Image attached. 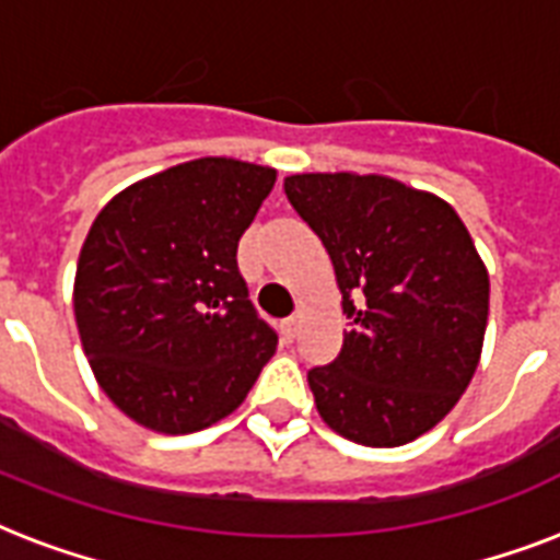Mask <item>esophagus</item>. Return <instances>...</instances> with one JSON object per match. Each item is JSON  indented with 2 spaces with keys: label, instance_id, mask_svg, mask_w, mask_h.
Returning <instances> with one entry per match:
<instances>
[{
  "label": "esophagus",
  "instance_id": "obj_1",
  "mask_svg": "<svg viewBox=\"0 0 560 560\" xmlns=\"http://www.w3.org/2000/svg\"><path fill=\"white\" fill-rule=\"evenodd\" d=\"M279 331H281V337H284V340L293 342V337H296V331H299V323H296V319H284V323L279 325Z\"/></svg>",
  "mask_w": 560,
  "mask_h": 560
}]
</instances>
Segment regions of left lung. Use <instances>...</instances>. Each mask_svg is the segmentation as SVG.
Returning <instances> with one entry per match:
<instances>
[{
	"label": "left lung",
	"instance_id": "obj_1",
	"mask_svg": "<svg viewBox=\"0 0 560 560\" xmlns=\"http://www.w3.org/2000/svg\"><path fill=\"white\" fill-rule=\"evenodd\" d=\"M284 194L331 255L342 293L340 354L307 383L334 433L398 447L433 430L477 372L488 270L435 194L377 174H293Z\"/></svg>",
	"mask_w": 560,
	"mask_h": 560
}]
</instances>
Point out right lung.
Returning <instances> with one entry per match:
<instances>
[{
	"mask_svg": "<svg viewBox=\"0 0 560 560\" xmlns=\"http://www.w3.org/2000/svg\"><path fill=\"white\" fill-rule=\"evenodd\" d=\"M272 186V168L206 156L98 211L74 272V323L101 389L136 424L168 435L211 427L272 358L279 337L235 258Z\"/></svg>",
	"mask_w": 560,
	"mask_h": 560,
	"instance_id": "1",
	"label": "right lung"
}]
</instances>
